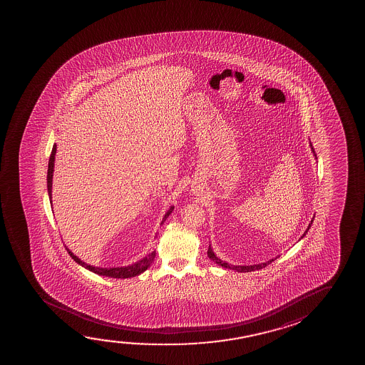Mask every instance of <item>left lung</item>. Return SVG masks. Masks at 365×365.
Here are the masks:
<instances>
[{
	"label": "left lung",
	"mask_w": 365,
	"mask_h": 365,
	"mask_svg": "<svg viewBox=\"0 0 365 365\" xmlns=\"http://www.w3.org/2000/svg\"><path fill=\"white\" fill-rule=\"evenodd\" d=\"M310 147H312V143H310ZM312 150H313V153H314L315 158H317V155H315L314 148L312 147ZM313 220H314V218L312 220V222H310L309 225H308V230H305V233L309 230L310 225H313ZM303 235V237L305 235ZM207 255H208V257H210V259L213 260L215 263H217V264L220 265V267H223V268H228V269H233L237 270V272H240V273H247V272H253V270H258L262 269V268H265L267 265L270 264L272 262H274L278 257H275L274 259H269L268 262H265V263H260V264H255V265H232L228 264L227 262H225V260L220 259L217 255H215V252L212 250V248H208V252H207Z\"/></svg>",
	"instance_id": "obj_1"
}]
</instances>
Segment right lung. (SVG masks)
I'll return each mask as SVG.
<instances>
[{
    "label": "right lung",
    "mask_w": 365,
    "mask_h": 365,
    "mask_svg": "<svg viewBox=\"0 0 365 365\" xmlns=\"http://www.w3.org/2000/svg\"><path fill=\"white\" fill-rule=\"evenodd\" d=\"M55 155L56 145H53L52 152H51L50 160H48V170H47V190H48L50 202H52L51 198H52V175H53V165H55ZM173 208H175V207H170L168 212L165 213L162 223H163V222L167 220V217L172 213ZM162 223H160V225H162ZM66 250L68 252V255L72 257V259L75 260L76 263H78V264L82 265V267H85L86 269L91 270V272L96 273V274L105 275V277H110V278H123V279H125V278H132V277H135V275L143 273V272L152 264V262H153L155 257V252L153 250L150 255H145V258H142L140 262H137L135 264L128 265V267L98 268V267H92V265L86 264L85 262H82L80 258H77L68 248H66Z\"/></svg>",
    "instance_id": "1"
}]
</instances>
